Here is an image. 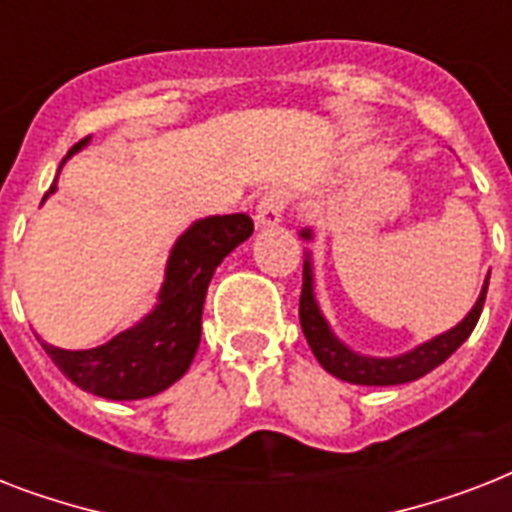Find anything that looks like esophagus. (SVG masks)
<instances>
[{"label": "esophagus", "mask_w": 512, "mask_h": 512, "mask_svg": "<svg viewBox=\"0 0 512 512\" xmlns=\"http://www.w3.org/2000/svg\"><path fill=\"white\" fill-rule=\"evenodd\" d=\"M289 191L287 188H271V191H265L257 201L255 209V223L257 228H271V225L281 223V217L287 212L289 207Z\"/></svg>", "instance_id": "34e87169"}]
</instances>
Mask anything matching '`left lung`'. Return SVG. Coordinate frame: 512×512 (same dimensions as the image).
<instances>
[{"instance_id":"obj_1","label":"left lung","mask_w":512,"mask_h":512,"mask_svg":"<svg viewBox=\"0 0 512 512\" xmlns=\"http://www.w3.org/2000/svg\"><path fill=\"white\" fill-rule=\"evenodd\" d=\"M303 239H311V231L305 228L300 233ZM486 289H489V279L484 281V289L478 295L473 311L457 324L454 329L444 332V335L433 337V340L422 342L414 350L404 353V356L393 358H372L358 356L353 350L335 337V332L329 329L327 319L321 316L319 303L313 297V271L311 257L303 265V292H300V327L303 335L311 345L313 356L319 358V364L327 369L329 374H335L340 380L353 382V385H401V382L420 380L422 374L433 372L438 364H444L446 358L452 356L454 350L460 348L462 342L468 340L470 332L476 329L478 316L484 311Z\"/></svg>"}]
</instances>
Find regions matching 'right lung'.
<instances>
[{
  "label": "right lung",
  "instance_id": "right-lung-1",
  "mask_svg": "<svg viewBox=\"0 0 512 512\" xmlns=\"http://www.w3.org/2000/svg\"><path fill=\"white\" fill-rule=\"evenodd\" d=\"M87 140L90 138L79 140L68 156L87 146ZM52 191L55 183L50 185ZM252 231V217L244 212L196 220L175 241L159 303L146 319L98 348L63 350L47 342H42V348L76 388L100 398L135 401L162 393L188 372L196 356L201 340V308L212 273L225 255H231L241 241L252 236Z\"/></svg>",
  "mask_w": 512,
  "mask_h": 512
}]
</instances>
